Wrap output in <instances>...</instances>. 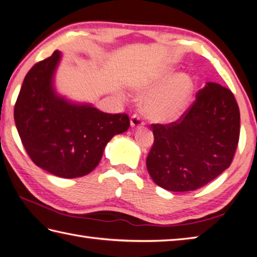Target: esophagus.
Returning <instances> with one entry per match:
<instances>
[{
  "label": "esophagus",
  "mask_w": 257,
  "mask_h": 257,
  "mask_svg": "<svg viewBox=\"0 0 257 257\" xmlns=\"http://www.w3.org/2000/svg\"><path fill=\"white\" fill-rule=\"evenodd\" d=\"M130 124H132V127L137 128V127H140V125H143L144 121L138 113H135L133 114L132 119H130Z\"/></svg>",
  "instance_id": "obj_1"
}]
</instances>
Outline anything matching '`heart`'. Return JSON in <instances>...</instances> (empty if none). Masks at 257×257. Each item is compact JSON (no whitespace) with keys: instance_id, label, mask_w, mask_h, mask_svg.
I'll list each match as a JSON object with an SVG mask.
<instances>
[{"instance_id":"1","label":"heart","mask_w":257,"mask_h":257,"mask_svg":"<svg viewBox=\"0 0 257 257\" xmlns=\"http://www.w3.org/2000/svg\"><path fill=\"white\" fill-rule=\"evenodd\" d=\"M170 72L165 74L169 77ZM194 93V81L190 75H175L164 88L144 101V112L148 118L158 122H169L178 119L188 108Z\"/></svg>"}]
</instances>
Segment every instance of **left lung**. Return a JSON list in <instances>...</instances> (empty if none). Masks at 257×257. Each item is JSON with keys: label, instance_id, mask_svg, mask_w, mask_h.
Listing matches in <instances>:
<instances>
[{"label": "left lung", "instance_id": "left-lung-1", "mask_svg": "<svg viewBox=\"0 0 257 257\" xmlns=\"http://www.w3.org/2000/svg\"><path fill=\"white\" fill-rule=\"evenodd\" d=\"M239 119L233 92L207 82L179 119L152 124L154 144L146 159L150 177L170 192H189L212 182L232 164Z\"/></svg>", "mask_w": 257, "mask_h": 257}]
</instances>
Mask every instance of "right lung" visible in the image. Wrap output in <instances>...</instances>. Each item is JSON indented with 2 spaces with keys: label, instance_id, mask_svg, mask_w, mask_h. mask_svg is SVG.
<instances>
[{
  "label": "right lung",
  "instance_id": "right-lung-1",
  "mask_svg": "<svg viewBox=\"0 0 257 257\" xmlns=\"http://www.w3.org/2000/svg\"><path fill=\"white\" fill-rule=\"evenodd\" d=\"M59 51L27 73L14 107V120L25 152L38 167L62 178L88 175L101 160L105 145L127 132V113H105L55 94L52 79Z\"/></svg>",
  "mask_w": 257,
  "mask_h": 257
}]
</instances>
